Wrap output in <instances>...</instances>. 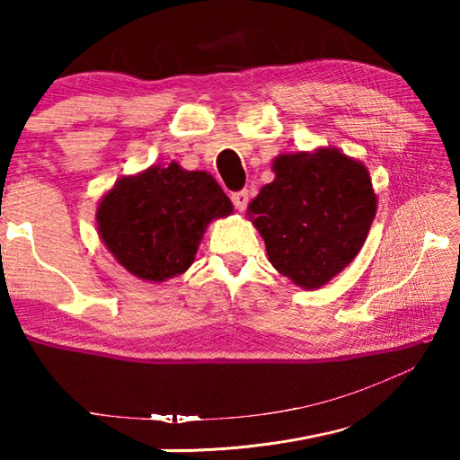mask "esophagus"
Listing matches in <instances>:
<instances>
[{
    "label": "esophagus",
    "instance_id": "1",
    "mask_svg": "<svg viewBox=\"0 0 460 460\" xmlns=\"http://www.w3.org/2000/svg\"><path fill=\"white\" fill-rule=\"evenodd\" d=\"M233 205H235L237 211H245L247 202H249V192L247 190H239V192H233Z\"/></svg>",
    "mask_w": 460,
    "mask_h": 460
}]
</instances>
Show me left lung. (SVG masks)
<instances>
[{
	"label": "left lung",
	"instance_id": "1",
	"mask_svg": "<svg viewBox=\"0 0 460 460\" xmlns=\"http://www.w3.org/2000/svg\"><path fill=\"white\" fill-rule=\"evenodd\" d=\"M276 178L247 215L279 274L296 286H324L361 252L377 211L367 168L337 147L282 154Z\"/></svg>",
	"mask_w": 460,
	"mask_h": 460
}]
</instances>
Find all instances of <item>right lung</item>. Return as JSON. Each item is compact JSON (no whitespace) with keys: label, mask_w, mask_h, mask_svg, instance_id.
<instances>
[{"label":"right lung","mask_w":460,"mask_h":460,"mask_svg":"<svg viewBox=\"0 0 460 460\" xmlns=\"http://www.w3.org/2000/svg\"><path fill=\"white\" fill-rule=\"evenodd\" d=\"M231 213L229 197L211 174L172 162L119 178L99 200L97 229L129 274L160 284L184 274L207 225Z\"/></svg>","instance_id":"obj_1"}]
</instances>
